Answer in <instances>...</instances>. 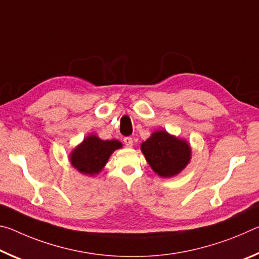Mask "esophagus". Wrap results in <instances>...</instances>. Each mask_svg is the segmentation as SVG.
<instances>
[{"label": "esophagus", "instance_id": "1", "mask_svg": "<svg viewBox=\"0 0 259 259\" xmlns=\"http://www.w3.org/2000/svg\"><path fill=\"white\" fill-rule=\"evenodd\" d=\"M123 143L126 147H133V145H134V140L131 137H124Z\"/></svg>", "mask_w": 259, "mask_h": 259}]
</instances>
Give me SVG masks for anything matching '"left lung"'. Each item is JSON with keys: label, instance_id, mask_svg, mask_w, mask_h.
Here are the masks:
<instances>
[{"label": "left lung", "instance_id": "obj_1", "mask_svg": "<svg viewBox=\"0 0 259 259\" xmlns=\"http://www.w3.org/2000/svg\"><path fill=\"white\" fill-rule=\"evenodd\" d=\"M148 164L161 177H172L182 171L191 159V148L185 140L156 131L142 144Z\"/></svg>", "mask_w": 259, "mask_h": 259}]
</instances>
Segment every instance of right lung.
Masks as SVG:
<instances>
[{
  "instance_id": "1",
  "label": "right lung",
  "mask_w": 259,
  "mask_h": 259,
  "mask_svg": "<svg viewBox=\"0 0 259 259\" xmlns=\"http://www.w3.org/2000/svg\"><path fill=\"white\" fill-rule=\"evenodd\" d=\"M121 146L119 140H102L91 135L73 151L72 165L80 172L93 176L104 168L112 153Z\"/></svg>"
}]
</instances>
